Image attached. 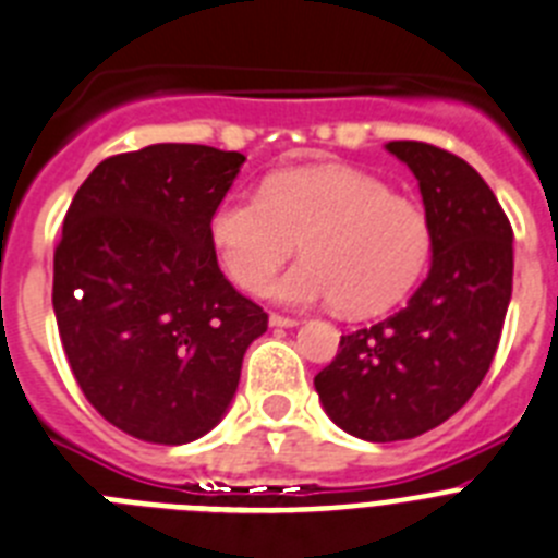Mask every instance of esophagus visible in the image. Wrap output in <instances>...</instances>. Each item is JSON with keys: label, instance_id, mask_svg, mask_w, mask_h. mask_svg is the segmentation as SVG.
<instances>
[{"label": "esophagus", "instance_id": "34e87169", "mask_svg": "<svg viewBox=\"0 0 558 558\" xmlns=\"http://www.w3.org/2000/svg\"><path fill=\"white\" fill-rule=\"evenodd\" d=\"M268 324H270V327H295V324H299V318H290V315L270 313L268 315Z\"/></svg>", "mask_w": 558, "mask_h": 558}]
</instances>
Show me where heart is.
Returning a JSON list of instances; mask_svg holds the SVG:
<instances>
[{"label": "heart", "mask_w": 558, "mask_h": 558, "mask_svg": "<svg viewBox=\"0 0 558 558\" xmlns=\"http://www.w3.org/2000/svg\"><path fill=\"white\" fill-rule=\"evenodd\" d=\"M209 240L236 288H263L302 243L304 259L268 284L293 307L338 302L368 315L397 304L433 251L425 209L377 175L343 165L270 172L259 195H229L209 218Z\"/></svg>", "instance_id": "b5f03b06"}]
</instances>
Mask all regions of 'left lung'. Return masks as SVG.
I'll use <instances>...</instances> for the list:
<instances>
[{
    "instance_id": "1",
    "label": "left lung",
    "mask_w": 558,
    "mask_h": 558,
    "mask_svg": "<svg viewBox=\"0 0 558 558\" xmlns=\"http://www.w3.org/2000/svg\"><path fill=\"white\" fill-rule=\"evenodd\" d=\"M386 147L416 175L433 263L405 307L340 335L315 374L327 416L363 441L416 438L466 405L495 360L514 276V231L475 167L427 142Z\"/></svg>"
}]
</instances>
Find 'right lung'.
<instances>
[{"label": "right lung", "instance_id": "1", "mask_svg": "<svg viewBox=\"0 0 558 558\" xmlns=\"http://www.w3.org/2000/svg\"><path fill=\"white\" fill-rule=\"evenodd\" d=\"M245 156L150 145L100 161L63 218L52 307L77 386L106 422L153 445L218 425L243 354L268 329L218 268L209 218Z\"/></svg>", "mask_w": 558, "mask_h": 558}]
</instances>
